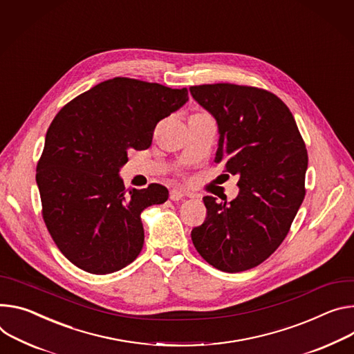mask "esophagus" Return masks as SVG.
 <instances>
[{
  "instance_id": "34e87169",
  "label": "esophagus",
  "mask_w": 354,
  "mask_h": 354,
  "mask_svg": "<svg viewBox=\"0 0 354 354\" xmlns=\"http://www.w3.org/2000/svg\"><path fill=\"white\" fill-rule=\"evenodd\" d=\"M185 196L190 198L189 194H186V192H183V190H180V189H172L171 194H169V198H171V201H174V202L180 201V199L185 198Z\"/></svg>"
}]
</instances>
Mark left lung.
Here are the masks:
<instances>
[{
  "instance_id": "1",
  "label": "left lung",
  "mask_w": 354,
  "mask_h": 354,
  "mask_svg": "<svg viewBox=\"0 0 354 354\" xmlns=\"http://www.w3.org/2000/svg\"><path fill=\"white\" fill-rule=\"evenodd\" d=\"M189 90L217 121L214 162L240 178L230 203L203 198L207 216L192 241L220 271L254 268L279 247L304 202L305 142L292 113L271 91L232 83Z\"/></svg>"
}]
</instances>
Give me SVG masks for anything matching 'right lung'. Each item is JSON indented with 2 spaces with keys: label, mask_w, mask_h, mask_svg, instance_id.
I'll return each instance as SVG.
<instances>
[{
  "label": "right lung",
  "mask_w": 354,
  "mask_h": 354,
  "mask_svg": "<svg viewBox=\"0 0 354 354\" xmlns=\"http://www.w3.org/2000/svg\"><path fill=\"white\" fill-rule=\"evenodd\" d=\"M187 100L186 87L114 77L56 114L37 183L48 232L72 264L104 275L137 259L144 245L141 212L169 194L159 183L125 190L118 172L128 149L149 148L156 124Z\"/></svg>",
  "instance_id": "add662e5"
}]
</instances>
